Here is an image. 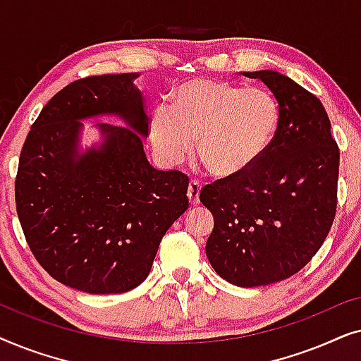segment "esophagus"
Returning a JSON list of instances; mask_svg holds the SVG:
<instances>
[{
  "instance_id": "esophagus-1",
  "label": "esophagus",
  "mask_w": 361,
  "mask_h": 361,
  "mask_svg": "<svg viewBox=\"0 0 361 361\" xmlns=\"http://www.w3.org/2000/svg\"><path fill=\"white\" fill-rule=\"evenodd\" d=\"M199 195H200V184L197 180L189 182V189H187V197H189L190 205L199 204Z\"/></svg>"
}]
</instances>
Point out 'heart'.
<instances>
[{"mask_svg": "<svg viewBox=\"0 0 361 361\" xmlns=\"http://www.w3.org/2000/svg\"><path fill=\"white\" fill-rule=\"evenodd\" d=\"M281 111L264 88L214 78L189 80L172 93V105L154 106L151 145L166 164H180L197 140V154L216 177L250 171L273 145Z\"/></svg>", "mask_w": 361, "mask_h": 361, "instance_id": "obj_1", "label": "heart"}]
</instances>
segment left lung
<instances>
[{"label": "left lung", "mask_w": 361, "mask_h": 361, "mask_svg": "<svg viewBox=\"0 0 361 361\" xmlns=\"http://www.w3.org/2000/svg\"><path fill=\"white\" fill-rule=\"evenodd\" d=\"M269 88L281 120L266 154L236 177L205 185L200 202L214 215L207 258L240 288L278 283L317 253L337 210L340 151L312 93L274 71L243 72Z\"/></svg>", "instance_id": "left-lung-1"}]
</instances>
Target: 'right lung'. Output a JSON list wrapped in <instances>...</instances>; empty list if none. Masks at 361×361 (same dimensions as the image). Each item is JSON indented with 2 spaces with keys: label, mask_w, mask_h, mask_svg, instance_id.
Here are the masks:
<instances>
[{
  "label": "right lung",
  "mask_w": 361,
  "mask_h": 361,
  "mask_svg": "<svg viewBox=\"0 0 361 361\" xmlns=\"http://www.w3.org/2000/svg\"><path fill=\"white\" fill-rule=\"evenodd\" d=\"M137 75L68 83L42 108L19 156L14 192L29 248L54 279L88 294L140 286L162 236L189 209V177L146 157L149 116ZM102 114L127 126L99 123L101 146L78 153L80 120Z\"/></svg>",
  "instance_id": "right-lung-1"
}]
</instances>
